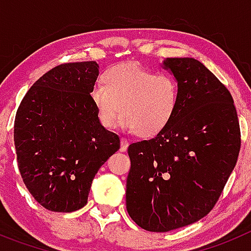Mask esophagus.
Listing matches in <instances>:
<instances>
[{"label":"esophagus","instance_id":"34e87169","mask_svg":"<svg viewBox=\"0 0 251 251\" xmlns=\"http://www.w3.org/2000/svg\"><path fill=\"white\" fill-rule=\"evenodd\" d=\"M128 145H129V143H128L127 139L121 138V148H119V150H121V152H126L128 148Z\"/></svg>","mask_w":251,"mask_h":251}]
</instances>
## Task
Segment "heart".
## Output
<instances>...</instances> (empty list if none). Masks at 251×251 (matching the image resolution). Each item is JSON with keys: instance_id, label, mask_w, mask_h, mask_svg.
Segmentation results:
<instances>
[{"instance_id": "b5f03b06", "label": "heart", "mask_w": 251, "mask_h": 251, "mask_svg": "<svg viewBox=\"0 0 251 251\" xmlns=\"http://www.w3.org/2000/svg\"><path fill=\"white\" fill-rule=\"evenodd\" d=\"M178 84L138 63H122L104 73L90 98L99 123L105 128L119 118L121 127L141 137H153L167 127L178 106Z\"/></svg>"}]
</instances>
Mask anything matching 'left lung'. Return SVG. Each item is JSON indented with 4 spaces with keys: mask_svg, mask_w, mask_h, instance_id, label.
<instances>
[{
    "mask_svg": "<svg viewBox=\"0 0 251 251\" xmlns=\"http://www.w3.org/2000/svg\"><path fill=\"white\" fill-rule=\"evenodd\" d=\"M178 84L174 118L156 137L128 147L126 202L142 229L166 232L208 214L240 152V126L225 85L192 57H168Z\"/></svg>",
    "mask_w": 251,
    "mask_h": 251,
    "instance_id": "obj_1",
    "label": "left lung"
}]
</instances>
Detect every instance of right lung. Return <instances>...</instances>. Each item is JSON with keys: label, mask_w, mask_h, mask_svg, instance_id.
<instances>
[{"label": "right lung", "mask_w": 251, "mask_h": 251, "mask_svg": "<svg viewBox=\"0 0 251 251\" xmlns=\"http://www.w3.org/2000/svg\"><path fill=\"white\" fill-rule=\"evenodd\" d=\"M98 75L95 61L60 64L35 81L16 112L20 174L50 211L84 207L93 178L121 147L119 137L99 123L90 98Z\"/></svg>", "instance_id": "add662e5"}]
</instances>
